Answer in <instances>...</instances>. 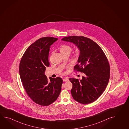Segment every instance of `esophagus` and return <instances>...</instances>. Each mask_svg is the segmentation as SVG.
I'll list each match as a JSON object with an SVG mask.
<instances>
[{
    "mask_svg": "<svg viewBox=\"0 0 129 129\" xmlns=\"http://www.w3.org/2000/svg\"><path fill=\"white\" fill-rule=\"evenodd\" d=\"M63 81L64 82L69 81V78H64V79H63Z\"/></svg>",
    "mask_w": 129,
    "mask_h": 129,
    "instance_id": "obj_1",
    "label": "esophagus"
}]
</instances>
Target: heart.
Returning a JSON list of instances; mask_svg holds the SVG:
<instances>
[{
	"instance_id": "1",
	"label": "heart",
	"mask_w": 129,
	"mask_h": 129,
	"mask_svg": "<svg viewBox=\"0 0 129 129\" xmlns=\"http://www.w3.org/2000/svg\"><path fill=\"white\" fill-rule=\"evenodd\" d=\"M72 50V48L69 45H62L60 48V52L61 54H63L64 53H70ZM79 51L77 50L76 51L75 55L76 56H78L79 55Z\"/></svg>"
}]
</instances>
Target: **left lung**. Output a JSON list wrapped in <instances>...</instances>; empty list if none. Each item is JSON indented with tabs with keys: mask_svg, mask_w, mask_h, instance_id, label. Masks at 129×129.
Here are the masks:
<instances>
[{
	"mask_svg": "<svg viewBox=\"0 0 129 129\" xmlns=\"http://www.w3.org/2000/svg\"><path fill=\"white\" fill-rule=\"evenodd\" d=\"M62 40L75 45L80 51L74 70L84 73L81 80L70 78L74 99L87 104L95 102L105 90L110 78V66L105 54L95 42L83 36L64 37Z\"/></svg>",
	"mask_w": 129,
	"mask_h": 129,
	"instance_id": "8db88e82",
	"label": "left lung"
}]
</instances>
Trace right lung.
Instances as JSON below:
<instances>
[{
  "mask_svg": "<svg viewBox=\"0 0 129 129\" xmlns=\"http://www.w3.org/2000/svg\"><path fill=\"white\" fill-rule=\"evenodd\" d=\"M58 39L41 38L33 43L22 56L19 66L22 84L27 94L34 102L47 106L54 103L60 95L62 79L60 77L50 78L45 75L49 67L50 46Z\"/></svg>",
  "mask_w": 129,
  "mask_h": 129,
  "instance_id": "add662e5",
  "label": "right lung"
}]
</instances>
